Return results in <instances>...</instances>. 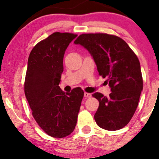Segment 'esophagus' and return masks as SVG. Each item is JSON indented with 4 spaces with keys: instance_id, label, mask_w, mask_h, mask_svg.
Segmentation results:
<instances>
[{
    "instance_id": "esophagus-1",
    "label": "esophagus",
    "mask_w": 159,
    "mask_h": 159,
    "mask_svg": "<svg viewBox=\"0 0 159 159\" xmlns=\"http://www.w3.org/2000/svg\"><path fill=\"white\" fill-rule=\"evenodd\" d=\"M84 96L85 98H90L91 96V94L89 93H84Z\"/></svg>"
}]
</instances>
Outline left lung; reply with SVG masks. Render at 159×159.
<instances>
[{
    "mask_svg": "<svg viewBox=\"0 0 159 159\" xmlns=\"http://www.w3.org/2000/svg\"><path fill=\"white\" fill-rule=\"evenodd\" d=\"M89 51L96 62L98 75L107 78L112 93L106 97L92 95L99 102L94 119L107 131L125 126L132 118L143 88L138 57L124 40L107 34H83L75 41Z\"/></svg>",
    "mask_w": 159,
    "mask_h": 159,
    "instance_id": "1",
    "label": "left lung"
}]
</instances>
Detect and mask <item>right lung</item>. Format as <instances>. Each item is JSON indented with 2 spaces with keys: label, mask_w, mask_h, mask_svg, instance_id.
I'll list each match as a JSON object with an SVG mask.
<instances>
[{
  "label": "right lung",
  "mask_w": 159,
  "mask_h": 159,
  "mask_svg": "<svg viewBox=\"0 0 159 159\" xmlns=\"http://www.w3.org/2000/svg\"><path fill=\"white\" fill-rule=\"evenodd\" d=\"M77 34L55 32L35 45L28 61L24 88L32 115L45 133L63 138L73 132L84 92L59 87L65 51Z\"/></svg>",
  "instance_id": "right-lung-1"
}]
</instances>
